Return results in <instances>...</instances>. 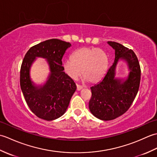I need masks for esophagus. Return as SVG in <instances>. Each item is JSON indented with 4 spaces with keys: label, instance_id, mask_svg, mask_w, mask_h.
<instances>
[{
    "label": "esophagus",
    "instance_id": "obj_1",
    "mask_svg": "<svg viewBox=\"0 0 157 157\" xmlns=\"http://www.w3.org/2000/svg\"><path fill=\"white\" fill-rule=\"evenodd\" d=\"M83 88V87L82 86H80V85H78V84H77V90H78V91H79V90H81Z\"/></svg>",
    "mask_w": 157,
    "mask_h": 157
}]
</instances>
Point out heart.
Listing matches in <instances>:
<instances>
[{
  "mask_svg": "<svg viewBox=\"0 0 157 157\" xmlns=\"http://www.w3.org/2000/svg\"><path fill=\"white\" fill-rule=\"evenodd\" d=\"M106 53L98 48L82 47L73 53L63 63V69L69 78L77 79L82 72L84 80L97 83L104 77L107 69Z\"/></svg>",
  "mask_w": 157,
  "mask_h": 157,
  "instance_id": "1",
  "label": "heart"
}]
</instances>
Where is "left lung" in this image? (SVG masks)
Segmentation results:
<instances>
[{
	"label": "left lung",
	"mask_w": 157,
	"mask_h": 157,
	"mask_svg": "<svg viewBox=\"0 0 157 157\" xmlns=\"http://www.w3.org/2000/svg\"><path fill=\"white\" fill-rule=\"evenodd\" d=\"M107 44L115 50L114 62L102 80L90 88L92 97L89 109L92 114L102 121L119 117L128 111L134 101L140 82V67L132 50L115 42ZM120 60L128 66V74L124 78L116 77V66Z\"/></svg>",
	"instance_id": "8db88e82"
}]
</instances>
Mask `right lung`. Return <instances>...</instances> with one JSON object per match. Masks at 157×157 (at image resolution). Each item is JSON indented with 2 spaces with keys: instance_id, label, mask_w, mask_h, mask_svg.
<instances>
[{
  "instance_id": "right-lung-1",
  "label": "right lung",
  "mask_w": 157,
  "mask_h": 157,
  "mask_svg": "<svg viewBox=\"0 0 157 157\" xmlns=\"http://www.w3.org/2000/svg\"><path fill=\"white\" fill-rule=\"evenodd\" d=\"M71 44L59 39L42 42L29 49L20 71V86L26 102L38 117L52 121L66 112L76 85L64 72L62 59ZM36 58L47 60L50 73L43 85L31 80L30 69Z\"/></svg>"
}]
</instances>
